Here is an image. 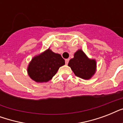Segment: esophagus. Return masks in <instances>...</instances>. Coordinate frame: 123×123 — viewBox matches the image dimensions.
<instances>
[{
    "label": "esophagus",
    "instance_id": "1",
    "mask_svg": "<svg viewBox=\"0 0 123 123\" xmlns=\"http://www.w3.org/2000/svg\"><path fill=\"white\" fill-rule=\"evenodd\" d=\"M69 60L68 59H66V60H65V63H66V64H68V62H69Z\"/></svg>",
    "mask_w": 123,
    "mask_h": 123
}]
</instances>
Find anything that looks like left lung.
<instances>
[{"label":"left lung","mask_w":123,"mask_h":123,"mask_svg":"<svg viewBox=\"0 0 123 123\" xmlns=\"http://www.w3.org/2000/svg\"><path fill=\"white\" fill-rule=\"evenodd\" d=\"M68 66L76 76L87 80L95 73L96 63L95 60L88 59L84 52L79 50L74 54V57L70 59Z\"/></svg>","instance_id":"8db88e82"}]
</instances>
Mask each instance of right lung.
Returning a JSON list of instances; mask_svg holds the SVG:
<instances>
[{
  "label": "right lung",
  "instance_id": "right-lung-1",
  "mask_svg": "<svg viewBox=\"0 0 123 123\" xmlns=\"http://www.w3.org/2000/svg\"><path fill=\"white\" fill-rule=\"evenodd\" d=\"M65 61L59 54L48 49L43 54L36 56L28 66L29 77L37 82H46L52 79Z\"/></svg>",
  "mask_w": 123,
  "mask_h": 123
}]
</instances>
